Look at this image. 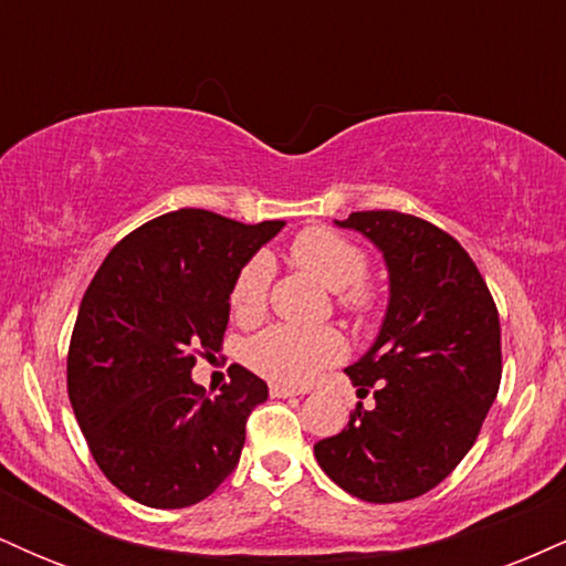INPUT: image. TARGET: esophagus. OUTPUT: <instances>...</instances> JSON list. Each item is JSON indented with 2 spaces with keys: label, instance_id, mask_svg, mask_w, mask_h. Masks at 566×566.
I'll return each mask as SVG.
<instances>
[{
  "label": "esophagus",
  "instance_id": "obj_1",
  "mask_svg": "<svg viewBox=\"0 0 566 566\" xmlns=\"http://www.w3.org/2000/svg\"><path fill=\"white\" fill-rule=\"evenodd\" d=\"M305 391H301V388H290V386H279V382H274L271 386V396L274 399H292V396H303Z\"/></svg>",
  "mask_w": 566,
  "mask_h": 566
}]
</instances>
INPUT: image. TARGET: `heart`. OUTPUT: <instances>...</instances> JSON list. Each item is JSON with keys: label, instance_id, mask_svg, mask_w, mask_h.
Segmentation results:
<instances>
[{"label": "heart", "instance_id": "b5f03b06", "mask_svg": "<svg viewBox=\"0 0 566 566\" xmlns=\"http://www.w3.org/2000/svg\"><path fill=\"white\" fill-rule=\"evenodd\" d=\"M290 258L322 287L337 292L343 308L354 314H367L373 308L375 295L361 284L367 274V255L340 233L329 229L297 233L290 247ZM271 276H274V265L265 255L252 258L239 271L231 290V308L239 319H255L263 314ZM343 354H346V343L335 329L292 327V324H274L263 329L244 348L247 365L282 386L311 382L324 367L335 365Z\"/></svg>", "mask_w": 566, "mask_h": 566}]
</instances>
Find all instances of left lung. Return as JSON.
<instances>
[{
	"label": "left lung",
	"instance_id": "8db88e82",
	"mask_svg": "<svg viewBox=\"0 0 566 566\" xmlns=\"http://www.w3.org/2000/svg\"><path fill=\"white\" fill-rule=\"evenodd\" d=\"M337 229L378 247L388 305L378 337L346 367L361 401L337 437L314 444L348 495L401 503L454 471L500 388V319L482 274L450 233L396 210L350 212Z\"/></svg>",
	"mask_w": 566,
	"mask_h": 566
}]
</instances>
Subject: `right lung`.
Wrapping results in <instances>:
<instances>
[{"mask_svg":"<svg viewBox=\"0 0 566 566\" xmlns=\"http://www.w3.org/2000/svg\"><path fill=\"white\" fill-rule=\"evenodd\" d=\"M282 229L167 212L122 239L84 292L69 399L97 469L140 505L186 509L237 469L269 386L237 365L229 386L205 396L191 369L197 350L223 346L233 282Z\"/></svg>","mask_w":566,"mask_h":566,"instance_id":"add662e5","label":"right lung"}]
</instances>
